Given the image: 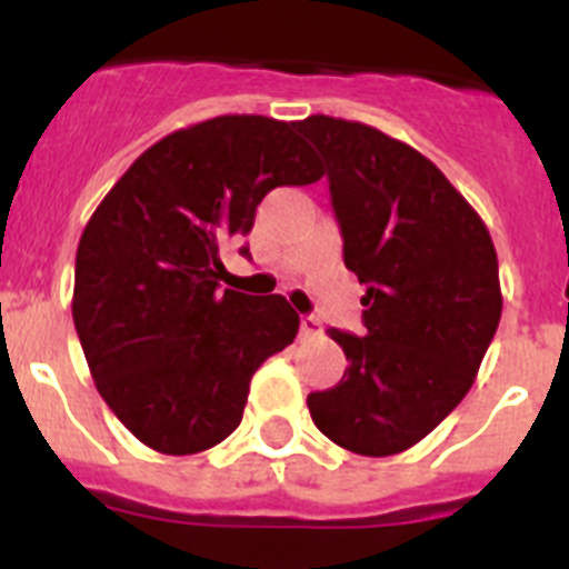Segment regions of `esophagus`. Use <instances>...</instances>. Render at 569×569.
<instances>
[{"instance_id":"34e87169","label":"esophagus","mask_w":569,"mask_h":569,"mask_svg":"<svg viewBox=\"0 0 569 569\" xmlns=\"http://www.w3.org/2000/svg\"><path fill=\"white\" fill-rule=\"evenodd\" d=\"M321 321L316 316H301V336L305 338H319L321 336Z\"/></svg>"}]
</instances>
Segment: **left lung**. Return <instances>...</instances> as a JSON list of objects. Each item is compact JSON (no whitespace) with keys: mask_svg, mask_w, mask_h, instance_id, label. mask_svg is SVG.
Returning a JSON list of instances; mask_svg holds the SVG:
<instances>
[{"mask_svg":"<svg viewBox=\"0 0 569 569\" xmlns=\"http://www.w3.org/2000/svg\"><path fill=\"white\" fill-rule=\"evenodd\" d=\"M321 152L367 336L330 330L349 367L307 395L312 423L363 457L400 455L471 389L502 316L491 233L429 158L330 114L296 123Z\"/></svg>","mask_w":569,"mask_h":569,"instance_id":"8db88e82","label":"left lung"}]
</instances>
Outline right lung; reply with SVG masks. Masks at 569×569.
<instances>
[{
    "label": "right lung",
    "mask_w": 569,
    "mask_h": 569,
    "mask_svg": "<svg viewBox=\"0 0 569 569\" xmlns=\"http://www.w3.org/2000/svg\"><path fill=\"white\" fill-rule=\"evenodd\" d=\"M321 174L296 123L220 114L149 146L96 208L72 321L98 392L143 446L182 457L226 440L253 372L293 343L299 312L222 290L220 250L270 189Z\"/></svg>",
    "instance_id": "right-lung-1"
}]
</instances>
